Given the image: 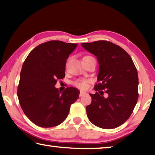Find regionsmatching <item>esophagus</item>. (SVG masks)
<instances>
[{"mask_svg": "<svg viewBox=\"0 0 155 155\" xmlns=\"http://www.w3.org/2000/svg\"><path fill=\"white\" fill-rule=\"evenodd\" d=\"M86 94H87V93H86L85 91H80V94H79V96H80V97H81V96H83L86 95Z\"/></svg>", "mask_w": 155, "mask_h": 155, "instance_id": "obj_1", "label": "esophagus"}]
</instances>
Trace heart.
<instances>
[{
    "instance_id": "heart-1",
    "label": "heart",
    "mask_w": 155,
    "mask_h": 155,
    "mask_svg": "<svg viewBox=\"0 0 155 155\" xmlns=\"http://www.w3.org/2000/svg\"><path fill=\"white\" fill-rule=\"evenodd\" d=\"M88 57V56H87ZM73 85H75L76 87H77L82 90H85L87 87L88 86V81L85 79H79L75 81L74 82H73Z\"/></svg>"
}]
</instances>
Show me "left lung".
<instances>
[{
	"instance_id": "1",
	"label": "left lung",
	"mask_w": 155,
	"mask_h": 155,
	"mask_svg": "<svg viewBox=\"0 0 155 155\" xmlns=\"http://www.w3.org/2000/svg\"><path fill=\"white\" fill-rule=\"evenodd\" d=\"M98 61V83L91 103L86 107L90 121L96 127L112 129L127 121L138 99V74L132 59L121 47L107 41L81 43ZM107 94V98L103 93Z\"/></svg>"
}]
</instances>
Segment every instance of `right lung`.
<instances>
[{
    "instance_id": "add662e5",
    "label": "right lung",
    "mask_w": 155,
    "mask_h": 155,
    "mask_svg": "<svg viewBox=\"0 0 155 155\" xmlns=\"http://www.w3.org/2000/svg\"><path fill=\"white\" fill-rule=\"evenodd\" d=\"M77 45L55 40L41 44L31 51L22 65L18 97L25 114L39 127L61 124L70 105L79 97L77 88L67 87L61 92L54 86L57 79L65 77L66 60Z\"/></svg>"
}]
</instances>
